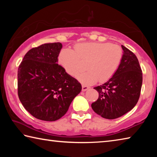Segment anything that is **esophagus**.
I'll return each instance as SVG.
<instances>
[{
    "label": "esophagus",
    "instance_id": "esophagus-1",
    "mask_svg": "<svg viewBox=\"0 0 157 157\" xmlns=\"http://www.w3.org/2000/svg\"><path fill=\"white\" fill-rule=\"evenodd\" d=\"M90 88L89 86H85V85H82V91H86V90H88V89H89Z\"/></svg>",
    "mask_w": 157,
    "mask_h": 157
}]
</instances>
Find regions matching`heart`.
<instances>
[{"label":"heart","instance_id":"heart-1","mask_svg":"<svg viewBox=\"0 0 157 157\" xmlns=\"http://www.w3.org/2000/svg\"><path fill=\"white\" fill-rule=\"evenodd\" d=\"M123 50L119 46L102 42L78 43L72 49L63 48L58 55V63L69 75L75 77L80 72L81 61L88 60L87 71L78 77L83 84L90 85L100 80L104 82L112 78L123 59Z\"/></svg>","mask_w":157,"mask_h":157}]
</instances>
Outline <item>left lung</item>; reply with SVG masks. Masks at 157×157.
Listing matches in <instances>:
<instances>
[{
  "label": "left lung",
  "instance_id": "8db88e82",
  "mask_svg": "<svg viewBox=\"0 0 157 157\" xmlns=\"http://www.w3.org/2000/svg\"><path fill=\"white\" fill-rule=\"evenodd\" d=\"M121 65L112 78L95 89L98 99L91 104L95 113L106 119L119 118L135 107L143 82L142 70L134 53L122 45Z\"/></svg>",
  "mask_w": 157,
  "mask_h": 157
}]
</instances>
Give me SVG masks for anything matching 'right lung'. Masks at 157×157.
<instances>
[{
	"mask_svg": "<svg viewBox=\"0 0 157 157\" xmlns=\"http://www.w3.org/2000/svg\"><path fill=\"white\" fill-rule=\"evenodd\" d=\"M59 42L44 44L26 53L18 68V95L34 118L55 121L67 112L81 84L57 63Z\"/></svg>",
	"mask_w": 157,
	"mask_h": 157,
	"instance_id": "right-lung-1",
	"label": "right lung"
}]
</instances>
